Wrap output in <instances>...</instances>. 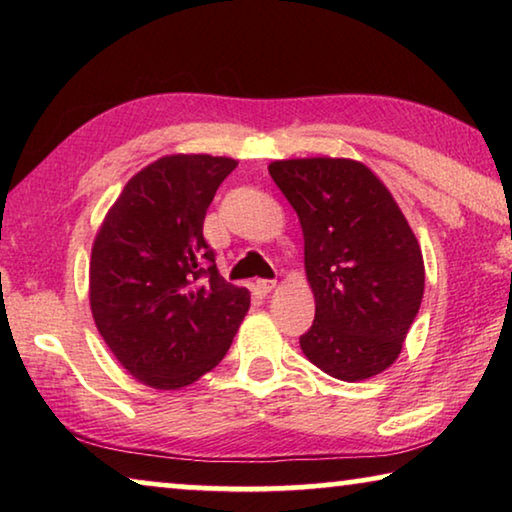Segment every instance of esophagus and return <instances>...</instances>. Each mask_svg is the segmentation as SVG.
I'll use <instances>...</instances> for the list:
<instances>
[{"label": "esophagus", "mask_w": 512, "mask_h": 512, "mask_svg": "<svg viewBox=\"0 0 512 512\" xmlns=\"http://www.w3.org/2000/svg\"><path fill=\"white\" fill-rule=\"evenodd\" d=\"M275 287H277L275 280H257V282H255V289H257L259 293H264V296H266V293H271Z\"/></svg>", "instance_id": "esophagus-1"}]
</instances>
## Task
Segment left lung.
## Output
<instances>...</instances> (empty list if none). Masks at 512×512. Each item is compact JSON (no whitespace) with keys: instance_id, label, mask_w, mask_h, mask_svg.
I'll use <instances>...</instances> for the list:
<instances>
[{"instance_id":"left-lung-1","label":"left lung","mask_w":512,"mask_h":512,"mask_svg":"<svg viewBox=\"0 0 512 512\" xmlns=\"http://www.w3.org/2000/svg\"><path fill=\"white\" fill-rule=\"evenodd\" d=\"M268 173L298 214L316 318L300 348L341 381L391 368L418 314L424 259L388 187L350 158H291Z\"/></svg>"}]
</instances>
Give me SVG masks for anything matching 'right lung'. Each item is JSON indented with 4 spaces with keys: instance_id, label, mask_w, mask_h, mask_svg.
Masks as SVG:
<instances>
[{
    "instance_id": "obj_1",
    "label": "right lung",
    "mask_w": 512,
    "mask_h": 512,
    "mask_svg": "<svg viewBox=\"0 0 512 512\" xmlns=\"http://www.w3.org/2000/svg\"><path fill=\"white\" fill-rule=\"evenodd\" d=\"M235 167L223 155H162L128 180L94 237L92 318L144 386L178 391L219 366L250 307L203 239L207 207Z\"/></svg>"
}]
</instances>
